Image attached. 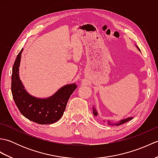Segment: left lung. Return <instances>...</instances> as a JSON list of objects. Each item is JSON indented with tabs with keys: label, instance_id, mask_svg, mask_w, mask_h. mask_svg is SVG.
<instances>
[{
	"label": "left lung",
	"instance_id": "1",
	"mask_svg": "<svg viewBox=\"0 0 158 158\" xmlns=\"http://www.w3.org/2000/svg\"><path fill=\"white\" fill-rule=\"evenodd\" d=\"M136 48H138L139 51L140 52V49L138 48V47L136 46ZM93 113H94V115H96V116L97 115H98V113H97L96 110L94 108L93 109ZM132 119V117H128V118H127V119H122V120H121L119 123H115V125H116V126H119V125H121V124H123V123H126V122H129V121H130V120ZM109 124H110V122H109Z\"/></svg>",
	"mask_w": 158,
	"mask_h": 158
}]
</instances>
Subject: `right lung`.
Returning <instances> with one entry per match:
<instances>
[{"label":"right lung","instance_id":"right-lung-1","mask_svg":"<svg viewBox=\"0 0 158 158\" xmlns=\"http://www.w3.org/2000/svg\"><path fill=\"white\" fill-rule=\"evenodd\" d=\"M23 49L17 56L11 75V92L19 110L29 120L39 124H51L58 121L64 112L70 95L77 88L75 83L66 85L48 98L31 96L19 78V66Z\"/></svg>","mask_w":158,"mask_h":158}]
</instances>
